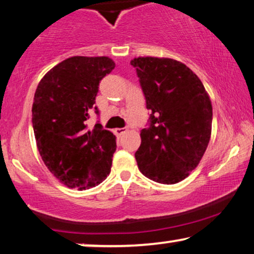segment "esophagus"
Listing matches in <instances>:
<instances>
[{"label":"esophagus","instance_id":"1","mask_svg":"<svg viewBox=\"0 0 254 254\" xmlns=\"http://www.w3.org/2000/svg\"><path fill=\"white\" fill-rule=\"evenodd\" d=\"M126 128H116V129H114V133H116L118 136H121V135L126 133Z\"/></svg>","mask_w":254,"mask_h":254}]
</instances>
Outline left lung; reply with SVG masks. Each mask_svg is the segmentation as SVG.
<instances>
[{"label":"left lung","mask_w":254,"mask_h":254,"mask_svg":"<svg viewBox=\"0 0 254 254\" xmlns=\"http://www.w3.org/2000/svg\"><path fill=\"white\" fill-rule=\"evenodd\" d=\"M130 64L150 111L135 152L138 170L156 183L182 182L196 168L209 143V97L199 77L182 62L147 57Z\"/></svg>","instance_id":"obj_1"}]
</instances>
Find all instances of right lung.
<instances>
[{"mask_svg":"<svg viewBox=\"0 0 254 254\" xmlns=\"http://www.w3.org/2000/svg\"><path fill=\"white\" fill-rule=\"evenodd\" d=\"M116 67L106 57H72L52 68L34 93L32 126L45 165L69 189L99 185L110 175L116 136L99 121L88 129L99 83Z\"/></svg>","mask_w":254,"mask_h":254,"instance_id":"add662e5","label":"right lung"}]
</instances>
